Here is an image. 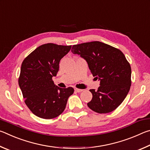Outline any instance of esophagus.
I'll return each instance as SVG.
<instances>
[{
	"label": "esophagus",
	"mask_w": 150,
	"mask_h": 150,
	"mask_svg": "<svg viewBox=\"0 0 150 150\" xmlns=\"http://www.w3.org/2000/svg\"><path fill=\"white\" fill-rule=\"evenodd\" d=\"M75 91L77 93H81L83 91V89H79V88H75Z\"/></svg>",
	"instance_id": "obj_1"
}]
</instances>
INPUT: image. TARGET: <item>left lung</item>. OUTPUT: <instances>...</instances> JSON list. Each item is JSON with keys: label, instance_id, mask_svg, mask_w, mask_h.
<instances>
[{"label": "left lung", "instance_id": "1", "mask_svg": "<svg viewBox=\"0 0 150 150\" xmlns=\"http://www.w3.org/2000/svg\"><path fill=\"white\" fill-rule=\"evenodd\" d=\"M71 52L87 62L93 77L100 81L87 105L96 112L113 111L125 99L131 86V67L120 50L100 42L73 45Z\"/></svg>", "mask_w": 150, "mask_h": 150}]
</instances>
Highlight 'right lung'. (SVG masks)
I'll list each match as a JSON object with an SVG mask.
<instances>
[{"instance_id":"1","label":"right lung","mask_w":150,"mask_h":150,"mask_svg":"<svg viewBox=\"0 0 150 150\" xmlns=\"http://www.w3.org/2000/svg\"><path fill=\"white\" fill-rule=\"evenodd\" d=\"M71 48V45L43 44L22 63L19 87L26 105L40 118L51 119L60 115L74 92L73 88H60L52 81L59 71L60 60Z\"/></svg>"}]
</instances>
